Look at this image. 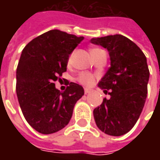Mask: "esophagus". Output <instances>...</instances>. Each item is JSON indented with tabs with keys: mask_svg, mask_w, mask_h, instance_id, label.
<instances>
[{
	"mask_svg": "<svg viewBox=\"0 0 160 160\" xmlns=\"http://www.w3.org/2000/svg\"><path fill=\"white\" fill-rule=\"evenodd\" d=\"M90 89H88V88H84V93L85 94H87V93H90Z\"/></svg>",
	"mask_w": 160,
	"mask_h": 160,
	"instance_id": "esophagus-1",
	"label": "esophagus"
}]
</instances>
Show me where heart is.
<instances>
[{"instance_id": "b5f03b06", "label": "heart", "mask_w": 160, "mask_h": 160, "mask_svg": "<svg viewBox=\"0 0 160 160\" xmlns=\"http://www.w3.org/2000/svg\"><path fill=\"white\" fill-rule=\"evenodd\" d=\"M99 50L100 49H92L91 51V52H95V51H99ZM77 81L80 83L83 84V85H85V86H90L94 82V77L92 74H89V73H81L79 75V77H77Z\"/></svg>"}]
</instances>
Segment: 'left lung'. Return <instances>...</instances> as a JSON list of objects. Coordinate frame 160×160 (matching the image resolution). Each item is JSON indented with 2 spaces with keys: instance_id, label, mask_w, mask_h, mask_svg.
<instances>
[{
  "instance_id": "8db88e82",
  "label": "left lung",
  "mask_w": 160,
  "mask_h": 160,
  "mask_svg": "<svg viewBox=\"0 0 160 160\" xmlns=\"http://www.w3.org/2000/svg\"><path fill=\"white\" fill-rule=\"evenodd\" d=\"M91 42L106 48L110 57V68L98 83L110 98L94 108V120L101 131L120 136L133 127L144 107L150 77L147 59L133 42L121 34L92 38Z\"/></svg>"
}]
</instances>
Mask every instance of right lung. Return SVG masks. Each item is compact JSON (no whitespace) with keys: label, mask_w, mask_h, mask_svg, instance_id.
Instances as JSON below:
<instances>
[{"label":"right lung","mask_w":160,"mask_h":160,"mask_svg":"<svg viewBox=\"0 0 160 160\" xmlns=\"http://www.w3.org/2000/svg\"><path fill=\"white\" fill-rule=\"evenodd\" d=\"M83 40L54 29L33 39L22 51L16 92L25 118L37 132L50 134L64 128L84 93L76 83L68 82L64 92L54 83L67 71L69 55Z\"/></svg>","instance_id":"add662e5"}]
</instances>
